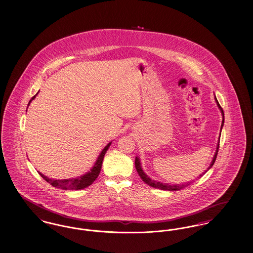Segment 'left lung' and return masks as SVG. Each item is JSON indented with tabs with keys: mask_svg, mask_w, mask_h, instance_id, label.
<instances>
[{
	"mask_svg": "<svg viewBox=\"0 0 253 253\" xmlns=\"http://www.w3.org/2000/svg\"><path fill=\"white\" fill-rule=\"evenodd\" d=\"M214 101L216 102V105H217V107L219 108V110L221 112V115H222V123H221V128H220V132H221L223 125H224V112H223L221 106L219 105L218 101L216 100L215 96H214ZM219 139H220V133H219V138H218V142H217V145H216V150H215V152H214V155H213V157H212V162L210 164L209 168H208L205 171L203 172V173H202L199 177H202V176H203L206 172L208 171V170L212 168V165L214 164V161H215V159H216L217 152H218V148H219ZM134 164H135L136 171L138 172V174H139V176H140L142 181L145 182V183H147L148 185H150V186H152V187H154V188H158V189H161V190H168V191H178V190H181V189L183 188V187H185V186L189 185V183H190V182H187V183L185 182V183H180V184H179V183H177V184H173V183H169V182H158V181H154V180L151 179V178H150V177H149V176L144 172V170H143V169H142L141 162H140V158H139L138 156H136V157H135Z\"/></svg>",
	"mask_w": 253,
	"mask_h": 253,
	"instance_id": "left-lung-1",
	"label": "left lung"
}]
</instances>
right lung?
Returning <instances> with one entry per match:
<instances>
[{
  "instance_id": "1",
  "label": "right lung",
  "mask_w": 253,
  "mask_h": 253,
  "mask_svg": "<svg viewBox=\"0 0 253 253\" xmlns=\"http://www.w3.org/2000/svg\"><path fill=\"white\" fill-rule=\"evenodd\" d=\"M39 94V92L31 99L29 103H28V106L31 103V101H33L36 96ZM27 111V110H26ZM111 142H109L101 151V153L99 154L97 160L95 164L93 165V167L91 168L90 170L88 172H86L85 174H83L81 176H78L76 178H70V179H62V180H53V179H50L48 178L47 176L43 175L41 172L39 171L40 175L41 177L46 181V182H49L50 184H51L53 187H56V188H61L63 190H81L84 189L87 186H89L90 184H92V182H94L101 169V165H102V161H103V157L105 155L106 152L108 151L110 145H111Z\"/></svg>"
}]
</instances>
